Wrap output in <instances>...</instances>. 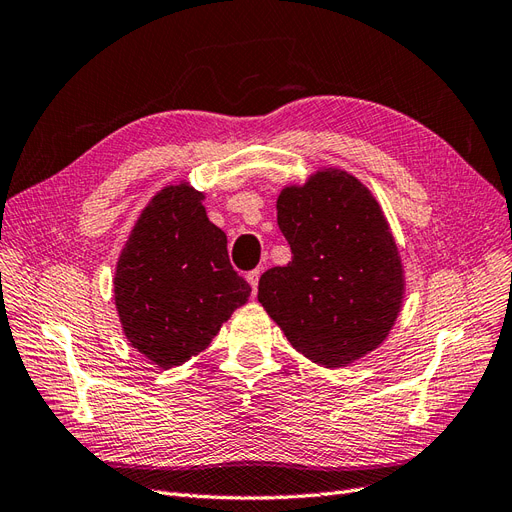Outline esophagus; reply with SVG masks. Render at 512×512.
Here are the masks:
<instances>
[{"label":"esophagus","instance_id":"34e87169","mask_svg":"<svg viewBox=\"0 0 512 512\" xmlns=\"http://www.w3.org/2000/svg\"><path fill=\"white\" fill-rule=\"evenodd\" d=\"M259 274H261V270H253V272H248L246 274V281H248V285L253 287V294H257V285H259Z\"/></svg>","mask_w":512,"mask_h":512}]
</instances>
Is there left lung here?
<instances>
[{"instance_id":"obj_1","label":"left lung","mask_w":512,"mask_h":512,"mask_svg":"<svg viewBox=\"0 0 512 512\" xmlns=\"http://www.w3.org/2000/svg\"><path fill=\"white\" fill-rule=\"evenodd\" d=\"M276 221L291 261L261 274V306L319 367L343 369L371 354L405 298L401 253L379 201L356 175L321 167L283 186Z\"/></svg>"}]
</instances>
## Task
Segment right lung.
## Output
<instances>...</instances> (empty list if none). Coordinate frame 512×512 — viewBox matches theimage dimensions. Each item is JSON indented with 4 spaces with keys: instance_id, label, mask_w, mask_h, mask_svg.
I'll use <instances>...</instances> for the list:
<instances>
[{
    "instance_id": "right-lung-1",
    "label": "right lung",
    "mask_w": 512,
    "mask_h": 512,
    "mask_svg": "<svg viewBox=\"0 0 512 512\" xmlns=\"http://www.w3.org/2000/svg\"><path fill=\"white\" fill-rule=\"evenodd\" d=\"M203 199L186 180L160 188L115 264L113 298L124 337L160 369L201 354L251 296Z\"/></svg>"
}]
</instances>
